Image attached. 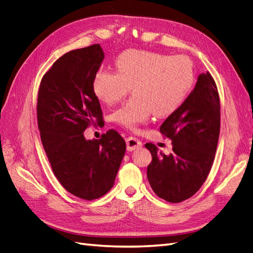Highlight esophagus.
<instances>
[{
    "label": "esophagus",
    "instance_id": "34e87169",
    "mask_svg": "<svg viewBox=\"0 0 253 253\" xmlns=\"http://www.w3.org/2000/svg\"><path fill=\"white\" fill-rule=\"evenodd\" d=\"M126 144H127V151H134L139 150L142 147V142L134 137H129L126 139Z\"/></svg>",
    "mask_w": 253,
    "mask_h": 253
}]
</instances>
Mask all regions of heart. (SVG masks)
I'll return each instance as SVG.
<instances>
[{
    "label": "heart",
    "mask_w": 253,
    "mask_h": 253,
    "mask_svg": "<svg viewBox=\"0 0 253 253\" xmlns=\"http://www.w3.org/2000/svg\"><path fill=\"white\" fill-rule=\"evenodd\" d=\"M116 73L99 70L94 77L97 98L108 106L121 101L133 86V97L116 110L113 120L135 129L154 113L164 118L188 98L196 82V67L186 55L170 56L128 50L115 61Z\"/></svg>",
    "instance_id": "b5f03b06"
}]
</instances>
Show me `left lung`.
Segmentation results:
<instances>
[{
  "instance_id": "left-lung-1",
  "label": "left lung",
  "mask_w": 253,
  "mask_h": 253,
  "mask_svg": "<svg viewBox=\"0 0 253 253\" xmlns=\"http://www.w3.org/2000/svg\"><path fill=\"white\" fill-rule=\"evenodd\" d=\"M172 140L173 152L161 153L146 143L153 160L147 178L157 196L178 203L196 193L211 169L220 132V101L210 73L201 74L188 98L160 126Z\"/></svg>"
}]
</instances>
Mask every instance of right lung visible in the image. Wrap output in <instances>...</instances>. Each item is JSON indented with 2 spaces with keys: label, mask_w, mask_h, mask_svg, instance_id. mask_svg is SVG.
Instances as JSON below:
<instances>
[{
  "label": "right lung",
  "mask_w": 253,
  "mask_h": 253,
  "mask_svg": "<svg viewBox=\"0 0 253 253\" xmlns=\"http://www.w3.org/2000/svg\"><path fill=\"white\" fill-rule=\"evenodd\" d=\"M103 57L99 43L69 51L44 74L38 90V128L51 168L64 188L83 200L112 188L126 152L124 139L112 129L100 140L83 134L103 123L93 88Z\"/></svg>",
  "instance_id": "obj_1"
}]
</instances>
